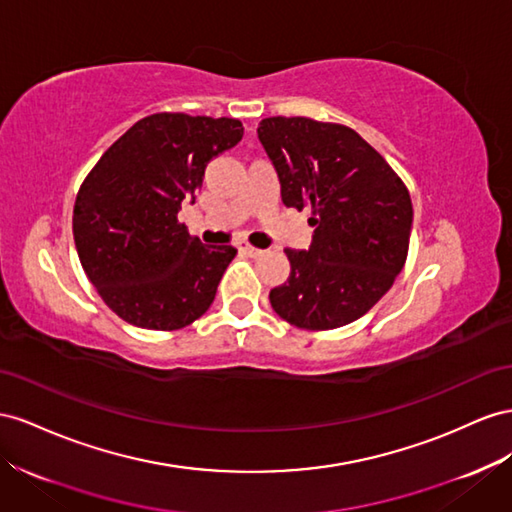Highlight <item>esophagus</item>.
<instances>
[{
	"label": "esophagus",
	"mask_w": 512,
	"mask_h": 512,
	"mask_svg": "<svg viewBox=\"0 0 512 512\" xmlns=\"http://www.w3.org/2000/svg\"><path fill=\"white\" fill-rule=\"evenodd\" d=\"M241 252L250 254L252 258H256V256H262V250H258V247H254V245H250V243H241Z\"/></svg>",
	"instance_id": "obj_1"
}]
</instances>
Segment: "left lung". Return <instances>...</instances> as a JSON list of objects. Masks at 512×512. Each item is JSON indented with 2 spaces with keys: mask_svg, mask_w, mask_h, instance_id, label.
I'll use <instances>...</instances> for the list:
<instances>
[{
  "mask_svg": "<svg viewBox=\"0 0 512 512\" xmlns=\"http://www.w3.org/2000/svg\"><path fill=\"white\" fill-rule=\"evenodd\" d=\"M258 140L280 178L282 202L310 209L308 250H290V275L271 308L299 329L325 331L364 316L403 271L413 206L400 176L353 129L273 116Z\"/></svg>",
  "mask_w": 512,
  "mask_h": 512,
  "instance_id": "obj_1",
  "label": "left lung"
}]
</instances>
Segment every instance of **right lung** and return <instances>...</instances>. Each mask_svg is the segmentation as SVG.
Wrapping results in <instances>:
<instances>
[{
  "label": "right lung",
  "instance_id": "right-lung-1",
  "mask_svg": "<svg viewBox=\"0 0 512 512\" xmlns=\"http://www.w3.org/2000/svg\"><path fill=\"white\" fill-rule=\"evenodd\" d=\"M234 118L153 114L109 146L77 191L75 247L96 293L122 321L174 331L211 308L232 245H202L178 222L206 165L237 146Z\"/></svg>",
  "mask_w": 512,
  "mask_h": 512
}]
</instances>
